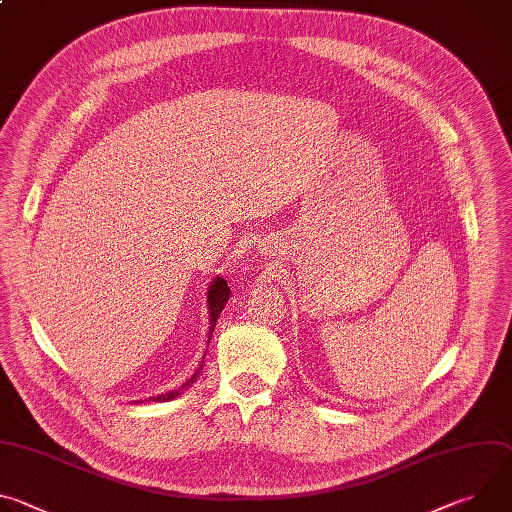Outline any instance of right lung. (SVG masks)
<instances>
[{
	"label": "right lung",
	"mask_w": 512,
	"mask_h": 512,
	"mask_svg": "<svg viewBox=\"0 0 512 512\" xmlns=\"http://www.w3.org/2000/svg\"><path fill=\"white\" fill-rule=\"evenodd\" d=\"M229 298H231V289H229L227 281H225L223 277H216V279L210 283L208 294H206L208 316H210V326H208V332H210V334H208V340H210V336H212V332H214V326H216V320H218V316H221V312H223L225 304L229 302ZM196 377H198V371H196L180 389H174V391H168V393H164V395L152 397V401H172V399H176L182 391H186V387H190V385L196 381Z\"/></svg>",
	"instance_id": "add662e5"
}]
</instances>
